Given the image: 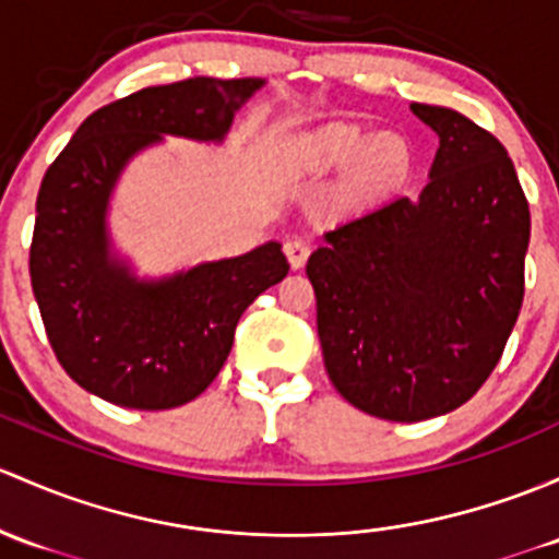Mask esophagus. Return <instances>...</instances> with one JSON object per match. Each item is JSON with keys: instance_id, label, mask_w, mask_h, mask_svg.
<instances>
[{"instance_id": "esophagus-1", "label": "esophagus", "mask_w": 559, "mask_h": 559, "mask_svg": "<svg viewBox=\"0 0 559 559\" xmlns=\"http://www.w3.org/2000/svg\"><path fill=\"white\" fill-rule=\"evenodd\" d=\"M284 251H286V260H289L292 267L299 270V267H305V262H308L310 243L302 238H292V240H286Z\"/></svg>"}]
</instances>
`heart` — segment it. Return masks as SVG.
<instances>
[{
  "mask_svg": "<svg viewBox=\"0 0 559 559\" xmlns=\"http://www.w3.org/2000/svg\"><path fill=\"white\" fill-rule=\"evenodd\" d=\"M286 160L299 174H337L348 168L343 201L372 205L393 195L413 171L407 141L378 136L350 122H329L295 136L286 146Z\"/></svg>",
  "mask_w": 559,
  "mask_h": 559,
  "instance_id": "1",
  "label": "heart"
}]
</instances>
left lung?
<instances>
[{
	"label": "left lung",
	"mask_w": 559,
	"mask_h": 559,
	"mask_svg": "<svg viewBox=\"0 0 559 559\" xmlns=\"http://www.w3.org/2000/svg\"><path fill=\"white\" fill-rule=\"evenodd\" d=\"M409 109L439 136L428 185L326 230L305 267L329 380L396 423L448 415L490 378L520 316L531 240L501 141L455 109Z\"/></svg>",
	"instance_id": "left-lung-1"
}]
</instances>
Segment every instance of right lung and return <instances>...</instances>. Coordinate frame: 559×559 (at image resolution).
Masks as SVG:
<instances>
[{
    "label": "right lung",
    "instance_id": "1",
    "mask_svg": "<svg viewBox=\"0 0 559 559\" xmlns=\"http://www.w3.org/2000/svg\"><path fill=\"white\" fill-rule=\"evenodd\" d=\"M262 78H192L93 111L47 168L32 240V289L74 383L117 407L171 409L201 396L243 310L289 273L278 240L166 275H139L111 235L122 174L166 136L225 144Z\"/></svg>",
    "mask_w": 559,
    "mask_h": 559
}]
</instances>
